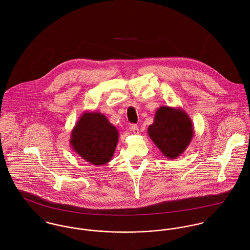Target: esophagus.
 <instances>
[{"instance_id":"34e87169","label":"esophagus","mask_w":250,"mask_h":250,"mask_svg":"<svg viewBox=\"0 0 250 250\" xmlns=\"http://www.w3.org/2000/svg\"><path fill=\"white\" fill-rule=\"evenodd\" d=\"M130 131H132L134 134H139V127L137 125H132L130 126Z\"/></svg>"}]
</instances>
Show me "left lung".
<instances>
[{"mask_svg": "<svg viewBox=\"0 0 250 250\" xmlns=\"http://www.w3.org/2000/svg\"><path fill=\"white\" fill-rule=\"evenodd\" d=\"M149 138L167 159H176L190 145L194 126L189 115L181 108L161 106L153 124L147 128Z\"/></svg>", "mask_w": 250, "mask_h": 250, "instance_id": "1", "label": "left lung"}]
</instances>
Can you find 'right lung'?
Returning a JSON list of instances; mask_svg holds the SVG:
<instances>
[{
	"mask_svg": "<svg viewBox=\"0 0 250 250\" xmlns=\"http://www.w3.org/2000/svg\"><path fill=\"white\" fill-rule=\"evenodd\" d=\"M119 131L100 112H84L71 132L70 145L86 162L105 165L111 160Z\"/></svg>",
	"mask_w": 250,
	"mask_h": 250,
	"instance_id": "1",
	"label": "right lung"
}]
</instances>
